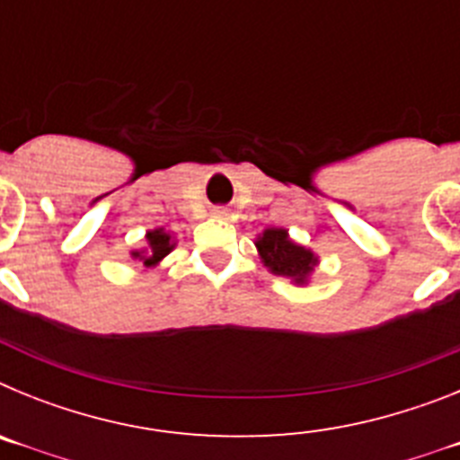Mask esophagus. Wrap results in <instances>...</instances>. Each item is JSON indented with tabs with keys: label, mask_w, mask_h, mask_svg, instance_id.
Returning a JSON list of instances; mask_svg holds the SVG:
<instances>
[{
	"label": "esophagus",
	"mask_w": 460,
	"mask_h": 460,
	"mask_svg": "<svg viewBox=\"0 0 460 460\" xmlns=\"http://www.w3.org/2000/svg\"><path fill=\"white\" fill-rule=\"evenodd\" d=\"M211 214H214V217H223V214H226V209H221V207H217V209L211 211Z\"/></svg>",
	"instance_id": "obj_1"
}]
</instances>
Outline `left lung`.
Here are the masks:
<instances>
[{
	"label": "left lung",
	"mask_w": 460,
	"mask_h": 460,
	"mask_svg": "<svg viewBox=\"0 0 460 460\" xmlns=\"http://www.w3.org/2000/svg\"><path fill=\"white\" fill-rule=\"evenodd\" d=\"M260 262L267 271L283 276L295 286H308L315 267L320 265V255L306 249L290 237L286 227H267L255 237Z\"/></svg>",
	"instance_id": "left-lung-1"
}]
</instances>
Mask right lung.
<instances>
[{
    "label": "right lung",
    "instance_id": "1",
    "mask_svg": "<svg viewBox=\"0 0 460 460\" xmlns=\"http://www.w3.org/2000/svg\"><path fill=\"white\" fill-rule=\"evenodd\" d=\"M177 246V237L174 233L165 230V227H154V230H147L145 234V246L142 249H133L131 258L136 262H140L145 267V271L149 270H158L161 262L165 260V255H170Z\"/></svg>",
    "mask_w": 460,
    "mask_h": 460
}]
</instances>
